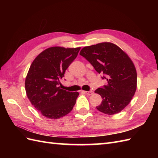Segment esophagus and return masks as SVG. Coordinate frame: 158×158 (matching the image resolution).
Instances as JSON below:
<instances>
[{"mask_svg":"<svg viewBox=\"0 0 158 158\" xmlns=\"http://www.w3.org/2000/svg\"><path fill=\"white\" fill-rule=\"evenodd\" d=\"M83 93H85V94H88V95H92V94H93V91H92V90H90V91H82Z\"/></svg>","mask_w":158,"mask_h":158,"instance_id":"obj_1","label":"esophagus"}]
</instances>
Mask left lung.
Segmentation results:
<instances>
[{
  "mask_svg": "<svg viewBox=\"0 0 158 158\" xmlns=\"http://www.w3.org/2000/svg\"><path fill=\"white\" fill-rule=\"evenodd\" d=\"M79 54L99 74L102 73V78L108 83L95 90L102 99L96 109L106 115L122 111L136 89V70L129 56L118 46L108 42L85 47Z\"/></svg>",
  "mask_w": 158,
  "mask_h": 158,
  "instance_id": "left-lung-1",
  "label": "left lung"
}]
</instances>
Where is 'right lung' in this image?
<instances>
[{
    "instance_id": "right-lung-1",
    "label": "right lung",
    "mask_w": 158,
    "mask_h": 158,
    "mask_svg": "<svg viewBox=\"0 0 158 158\" xmlns=\"http://www.w3.org/2000/svg\"><path fill=\"white\" fill-rule=\"evenodd\" d=\"M80 49L52 47L39 54L31 65L25 81L26 94L45 117L59 119L71 111L75 105L79 92H67L59 85Z\"/></svg>"
}]
</instances>
